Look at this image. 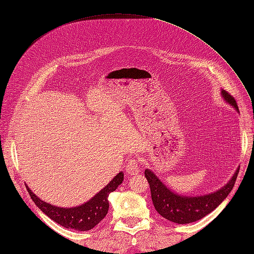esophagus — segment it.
<instances>
[{
    "instance_id": "esophagus-1",
    "label": "esophagus",
    "mask_w": 254,
    "mask_h": 254,
    "mask_svg": "<svg viewBox=\"0 0 254 254\" xmlns=\"http://www.w3.org/2000/svg\"><path fill=\"white\" fill-rule=\"evenodd\" d=\"M127 172L131 175H137L139 172V164L136 159H131L127 164Z\"/></svg>"
}]
</instances>
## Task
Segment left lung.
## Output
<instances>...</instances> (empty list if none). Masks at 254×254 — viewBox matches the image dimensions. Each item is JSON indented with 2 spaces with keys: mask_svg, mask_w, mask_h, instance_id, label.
<instances>
[{
  "mask_svg": "<svg viewBox=\"0 0 254 254\" xmlns=\"http://www.w3.org/2000/svg\"><path fill=\"white\" fill-rule=\"evenodd\" d=\"M222 96L229 105L238 110L233 96L225 90H222ZM238 172L239 169H237L230 181L220 190L201 196H185L172 192L148 169L145 170V178L149 183L154 206L161 216L176 224H190L213 212L227 197L235 186Z\"/></svg>",
  "mask_w": 254,
  "mask_h": 254,
  "instance_id": "8db88e82",
  "label": "left lung"
}]
</instances>
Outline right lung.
<instances>
[{"instance_id": "add662e5", "label": "right lung", "mask_w": 254, "mask_h": 254, "mask_svg": "<svg viewBox=\"0 0 254 254\" xmlns=\"http://www.w3.org/2000/svg\"><path fill=\"white\" fill-rule=\"evenodd\" d=\"M122 181L123 172L121 171L113 178L109 185H107L93 198H90L83 205L71 208L53 206V205L44 202L36 196L28 187L26 186V188L32 201L48 217H50L56 223L65 228L87 231L93 229L97 224H99L105 218L108 213V208H109L108 196L111 192L117 190V188L121 185Z\"/></svg>"}]
</instances>
